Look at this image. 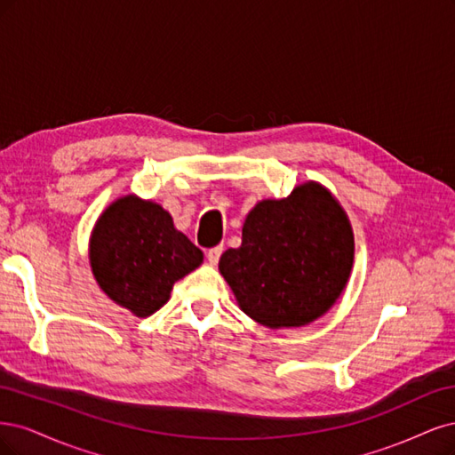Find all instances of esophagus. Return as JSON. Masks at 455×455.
Listing matches in <instances>:
<instances>
[{"label": "esophagus", "mask_w": 455, "mask_h": 455, "mask_svg": "<svg viewBox=\"0 0 455 455\" xmlns=\"http://www.w3.org/2000/svg\"><path fill=\"white\" fill-rule=\"evenodd\" d=\"M221 253H223V245H217V247L208 249L206 257H208V260H210V265H217L219 259H221Z\"/></svg>", "instance_id": "1"}]
</instances>
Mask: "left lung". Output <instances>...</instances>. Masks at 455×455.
<instances>
[{
  "label": "left lung",
  "mask_w": 455,
  "mask_h": 455,
  "mask_svg": "<svg viewBox=\"0 0 455 455\" xmlns=\"http://www.w3.org/2000/svg\"><path fill=\"white\" fill-rule=\"evenodd\" d=\"M354 265V232L342 206L315 181L247 213L242 245L227 249L219 272L257 323L302 327L342 295Z\"/></svg>",
  "instance_id": "left-lung-1"
}]
</instances>
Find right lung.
<instances>
[{"label": "right lung", "instance_id": "add662e5", "mask_svg": "<svg viewBox=\"0 0 455 455\" xmlns=\"http://www.w3.org/2000/svg\"><path fill=\"white\" fill-rule=\"evenodd\" d=\"M89 255L101 291L138 317L163 307L173 283L204 260L163 206L134 195L115 200L100 215Z\"/></svg>", "mask_w": 455, "mask_h": 455}]
</instances>
